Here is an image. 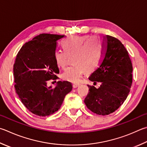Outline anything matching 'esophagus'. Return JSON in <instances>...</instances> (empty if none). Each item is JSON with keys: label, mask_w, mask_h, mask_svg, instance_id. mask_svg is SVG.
<instances>
[{"label": "esophagus", "mask_w": 147, "mask_h": 147, "mask_svg": "<svg viewBox=\"0 0 147 147\" xmlns=\"http://www.w3.org/2000/svg\"><path fill=\"white\" fill-rule=\"evenodd\" d=\"M80 85V84H74L73 85V87H74V88H76V87H78V86Z\"/></svg>", "instance_id": "34e87169"}]
</instances>
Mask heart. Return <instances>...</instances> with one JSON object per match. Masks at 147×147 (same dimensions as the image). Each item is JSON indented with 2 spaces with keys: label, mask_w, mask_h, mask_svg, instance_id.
Returning a JSON list of instances; mask_svg holds the SVG:
<instances>
[{
  "label": "heart",
  "mask_w": 147,
  "mask_h": 147,
  "mask_svg": "<svg viewBox=\"0 0 147 147\" xmlns=\"http://www.w3.org/2000/svg\"><path fill=\"white\" fill-rule=\"evenodd\" d=\"M63 50L57 49L54 58L58 67L65 68L69 57H73L74 65L69 67L62 73L65 80L76 83L85 72L94 71L100 62L103 53V45L100 40L90 35L70 36L63 40Z\"/></svg>",
  "instance_id": "b5f03b06"
}]
</instances>
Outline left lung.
<instances>
[{"label": "left lung", "instance_id": "1", "mask_svg": "<svg viewBox=\"0 0 147 147\" xmlns=\"http://www.w3.org/2000/svg\"><path fill=\"white\" fill-rule=\"evenodd\" d=\"M99 67L90 74L89 80L100 82L99 88L88 85L84 100L87 107L98 115H109L116 111L129 94L132 82V64L129 53L118 39L106 35Z\"/></svg>", "mask_w": 147, "mask_h": 147}]
</instances>
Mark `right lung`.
<instances>
[{
	"mask_svg": "<svg viewBox=\"0 0 147 147\" xmlns=\"http://www.w3.org/2000/svg\"><path fill=\"white\" fill-rule=\"evenodd\" d=\"M65 35L40 34L24 45L13 65L15 91L32 113L47 116L58 111L73 86L67 81H58L55 87H47L51 79L59 73L54 58L57 41Z\"/></svg>",
	"mask_w": 147,
	"mask_h": 147,
	"instance_id": "right-lung-1",
	"label": "right lung"
}]
</instances>
